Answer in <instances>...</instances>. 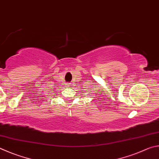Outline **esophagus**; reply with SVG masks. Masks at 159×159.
Returning a JSON list of instances; mask_svg holds the SVG:
<instances>
[{
    "label": "esophagus",
    "instance_id": "1",
    "mask_svg": "<svg viewBox=\"0 0 159 159\" xmlns=\"http://www.w3.org/2000/svg\"><path fill=\"white\" fill-rule=\"evenodd\" d=\"M67 86H68V87H69V86H70V84L69 83H68V84H67Z\"/></svg>",
    "mask_w": 159,
    "mask_h": 159
}]
</instances>
